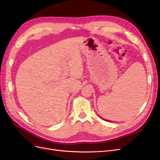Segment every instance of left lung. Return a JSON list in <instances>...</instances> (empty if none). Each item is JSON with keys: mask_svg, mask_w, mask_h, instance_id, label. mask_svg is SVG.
Listing matches in <instances>:
<instances>
[{"mask_svg": "<svg viewBox=\"0 0 160 160\" xmlns=\"http://www.w3.org/2000/svg\"><path fill=\"white\" fill-rule=\"evenodd\" d=\"M100 118H101V119H103V118H101V117H100ZM104 120H105V121H109V120H107V119H104Z\"/></svg>", "mask_w": 160, "mask_h": 160, "instance_id": "obj_1", "label": "left lung"}]
</instances>
